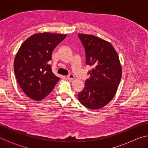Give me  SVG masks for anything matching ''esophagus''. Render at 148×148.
I'll return each instance as SVG.
<instances>
[{
    "label": "esophagus",
    "instance_id": "1",
    "mask_svg": "<svg viewBox=\"0 0 148 148\" xmlns=\"http://www.w3.org/2000/svg\"><path fill=\"white\" fill-rule=\"evenodd\" d=\"M66 77H67V78H68L69 79H70V80H72V79H74L75 78V76H74L73 74H70L69 75H68V76H66Z\"/></svg>",
    "mask_w": 148,
    "mask_h": 148
}]
</instances>
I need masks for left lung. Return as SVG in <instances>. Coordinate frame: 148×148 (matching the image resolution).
I'll return each mask as SVG.
<instances>
[{"instance_id": "1", "label": "left lung", "mask_w": 148, "mask_h": 148, "mask_svg": "<svg viewBox=\"0 0 148 148\" xmlns=\"http://www.w3.org/2000/svg\"><path fill=\"white\" fill-rule=\"evenodd\" d=\"M78 37L86 50V64L92 69L77 98L86 108L98 110L108 104L116 95L122 76L121 65L110 42L90 34L79 33Z\"/></svg>"}]
</instances>
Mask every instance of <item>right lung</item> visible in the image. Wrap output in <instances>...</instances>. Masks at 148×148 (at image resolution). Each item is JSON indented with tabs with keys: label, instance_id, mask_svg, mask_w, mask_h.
Returning <instances> with one entry per match:
<instances>
[{
	"label": "right lung",
	"instance_id": "add662e5",
	"mask_svg": "<svg viewBox=\"0 0 148 148\" xmlns=\"http://www.w3.org/2000/svg\"><path fill=\"white\" fill-rule=\"evenodd\" d=\"M66 34H34L23 44L15 57L14 68L17 83L27 97L41 101L54 88L60 77L52 72V51Z\"/></svg>",
	"mask_w": 148,
	"mask_h": 148
}]
</instances>
